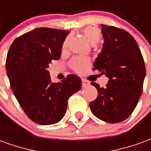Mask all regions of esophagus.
<instances>
[{"mask_svg":"<svg viewBox=\"0 0 151 151\" xmlns=\"http://www.w3.org/2000/svg\"><path fill=\"white\" fill-rule=\"evenodd\" d=\"M82 87H86V86H89V84H90L87 81H86L85 79H82Z\"/></svg>","mask_w":151,"mask_h":151,"instance_id":"34e87169","label":"esophagus"}]
</instances>
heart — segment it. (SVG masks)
Returning a JSON list of instances; mask_svg holds the SVG:
<instances>
[{"mask_svg":"<svg viewBox=\"0 0 151 151\" xmlns=\"http://www.w3.org/2000/svg\"><path fill=\"white\" fill-rule=\"evenodd\" d=\"M83 33L85 35L86 38L87 39L90 43H91L92 45H95L100 40V33L97 28L94 27H88L85 28V30L83 31ZM68 44V39H66L64 43H63V48H65ZM90 60L86 57H80V56H77L74 57L70 61V65L73 68V69L78 73H81L82 70H84L86 68H88L90 66Z\"/></svg>","mask_w":151,"mask_h":151,"instance_id":"heart-1","label":"heart"}]
</instances>
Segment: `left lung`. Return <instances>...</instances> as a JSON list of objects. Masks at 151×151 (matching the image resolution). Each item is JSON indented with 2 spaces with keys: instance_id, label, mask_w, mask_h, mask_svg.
Wrapping results in <instances>:
<instances>
[{
  "instance_id": "obj_1",
  "label": "left lung",
  "mask_w": 151,
  "mask_h": 151,
  "mask_svg": "<svg viewBox=\"0 0 151 151\" xmlns=\"http://www.w3.org/2000/svg\"><path fill=\"white\" fill-rule=\"evenodd\" d=\"M104 44L93 70L108 77L106 87L91 82L98 91L90 103L92 113L108 123L121 122L132 114L142 93L146 67L136 40L120 28L102 25Z\"/></svg>"
}]
</instances>
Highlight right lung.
<instances>
[{
    "instance_id": "add662e5",
    "label": "right lung",
    "mask_w": 151,
    "mask_h": 151,
    "mask_svg": "<svg viewBox=\"0 0 151 151\" xmlns=\"http://www.w3.org/2000/svg\"><path fill=\"white\" fill-rule=\"evenodd\" d=\"M68 31L40 27L16 38L9 47L5 68L19 104L35 123L48 125L65 114L69 98L82 87V80L69 74L52 82L47 68L58 60Z\"/></svg>"
}]
</instances>
